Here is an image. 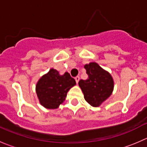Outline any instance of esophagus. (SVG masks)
I'll return each instance as SVG.
<instances>
[{
  "label": "esophagus",
  "instance_id": "1",
  "mask_svg": "<svg viewBox=\"0 0 147 147\" xmlns=\"http://www.w3.org/2000/svg\"><path fill=\"white\" fill-rule=\"evenodd\" d=\"M79 79H80V78H79V76H76V77H75V80H76V84H78L79 83Z\"/></svg>",
  "mask_w": 147,
  "mask_h": 147
}]
</instances>
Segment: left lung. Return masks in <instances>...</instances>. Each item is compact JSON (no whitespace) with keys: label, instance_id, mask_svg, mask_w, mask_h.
Segmentation results:
<instances>
[{"label":"left lung","instance_id":"obj_1","mask_svg":"<svg viewBox=\"0 0 147 147\" xmlns=\"http://www.w3.org/2000/svg\"><path fill=\"white\" fill-rule=\"evenodd\" d=\"M84 68L88 79H81L79 85L83 92L85 100L93 107H98L111 95L114 82L111 75L97 63L86 64Z\"/></svg>","mask_w":147,"mask_h":147}]
</instances>
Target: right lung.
Returning <instances> with one entry per match:
<instances>
[{"instance_id": "1", "label": "right lung", "mask_w": 147, "mask_h": 147, "mask_svg": "<svg viewBox=\"0 0 147 147\" xmlns=\"http://www.w3.org/2000/svg\"><path fill=\"white\" fill-rule=\"evenodd\" d=\"M76 85V81L68 72L60 75L55 69L40 78L36 85V92L40 104L47 109H56L65 100L67 92Z\"/></svg>"}]
</instances>
